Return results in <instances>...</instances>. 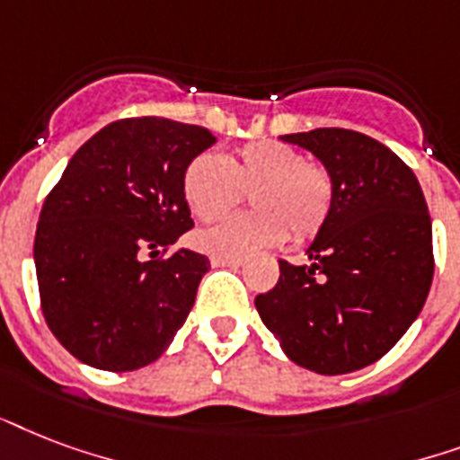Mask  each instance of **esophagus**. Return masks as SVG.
<instances>
[{
  "label": "esophagus",
  "mask_w": 460,
  "mask_h": 460,
  "mask_svg": "<svg viewBox=\"0 0 460 460\" xmlns=\"http://www.w3.org/2000/svg\"><path fill=\"white\" fill-rule=\"evenodd\" d=\"M211 266L213 269H240L242 261L240 259H218V256H213Z\"/></svg>",
  "instance_id": "1"
}]
</instances>
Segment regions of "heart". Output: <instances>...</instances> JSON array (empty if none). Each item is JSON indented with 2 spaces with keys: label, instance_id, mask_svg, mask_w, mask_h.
Returning <instances> with one entry per match:
<instances>
[{
  "label": "heart",
  "instance_id": "1",
  "mask_svg": "<svg viewBox=\"0 0 460 460\" xmlns=\"http://www.w3.org/2000/svg\"><path fill=\"white\" fill-rule=\"evenodd\" d=\"M244 190H252L256 211L199 230L194 244L204 254L242 259L283 242L290 227L297 240H307L326 226L333 208L329 170L266 138L242 146L234 160L199 153L181 177L184 201L199 220L220 218L244 197Z\"/></svg>",
  "mask_w": 460,
  "mask_h": 460
}]
</instances>
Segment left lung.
<instances>
[{
    "instance_id": "left-lung-1",
    "label": "left lung",
    "mask_w": 460,
    "mask_h": 460,
    "mask_svg": "<svg viewBox=\"0 0 460 460\" xmlns=\"http://www.w3.org/2000/svg\"><path fill=\"white\" fill-rule=\"evenodd\" d=\"M280 138L322 160L333 208L307 249L312 263L279 261V283L256 295V312L295 365L348 375L384 358L422 312L432 218L418 177L376 138L336 127Z\"/></svg>"
}]
</instances>
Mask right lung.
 <instances>
[{
	"label": "right lung",
	"instance_id": "add662e5",
	"mask_svg": "<svg viewBox=\"0 0 460 460\" xmlns=\"http://www.w3.org/2000/svg\"><path fill=\"white\" fill-rule=\"evenodd\" d=\"M213 144L197 124L131 117L74 153L42 204L33 256L45 322L76 359L131 372L155 362L187 322L208 259L144 254L194 227L181 177Z\"/></svg>",
	"mask_w": 460,
	"mask_h": 460
}]
</instances>
